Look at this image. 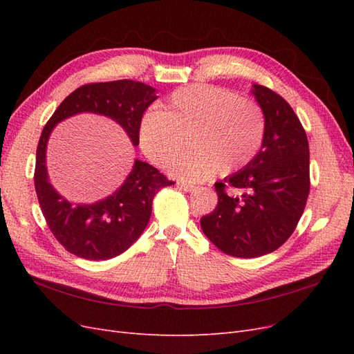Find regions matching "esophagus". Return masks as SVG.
<instances>
[{
    "mask_svg": "<svg viewBox=\"0 0 354 354\" xmlns=\"http://www.w3.org/2000/svg\"><path fill=\"white\" fill-rule=\"evenodd\" d=\"M177 186H178L181 190H185V192H195V190L198 189V187H196V186H194V185L185 183V181H178Z\"/></svg>",
    "mask_w": 354,
    "mask_h": 354,
    "instance_id": "34e87169",
    "label": "esophagus"
}]
</instances>
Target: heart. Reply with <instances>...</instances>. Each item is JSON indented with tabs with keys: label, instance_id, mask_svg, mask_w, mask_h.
I'll return each mask as SVG.
<instances>
[{
	"label": "heart",
	"instance_id": "heart-1",
	"mask_svg": "<svg viewBox=\"0 0 354 354\" xmlns=\"http://www.w3.org/2000/svg\"><path fill=\"white\" fill-rule=\"evenodd\" d=\"M186 134L194 147L169 164V173L199 183L251 162L264 140L266 116L259 103L230 90L190 85L143 118L140 146L149 159L164 167L185 147Z\"/></svg>",
	"mask_w": 354,
	"mask_h": 354
}]
</instances>
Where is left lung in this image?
Instances as JSON below:
<instances>
[{
	"label": "left lung",
	"instance_id": "1",
	"mask_svg": "<svg viewBox=\"0 0 354 354\" xmlns=\"http://www.w3.org/2000/svg\"><path fill=\"white\" fill-rule=\"evenodd\" d=\"M251 94L266 116L263 145L248 165L217 181V207L201 218L205 236L239 259L283 245L303 216L310 190L308 142L295 112L263 85L252 84Z\"/></svg>",
	"mask_w": 354,
	"mask_h": 354
}]
</instances>
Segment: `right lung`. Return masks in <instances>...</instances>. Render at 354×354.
Masks as SVG:
<instances>
[{
	"instance_id": "add662e5",
	"label": "right lung",
	"mask_w": 354,
	"mask_h": 354,
	"mask_svg": "<svg viewBox=\"0 0 354 354\" xmlns=\"http://www.w3.org/2000/svg\"><path fill=\"white\" fill-rule=\"evenodd\" d=\"M156 99V88L131 80L82 85L59 104L41 133L34 177L39 207L55 238L80 259L109 260L130 248L147 226L155 195L174 181L134 159L130 174L113 194L93 203L72 202L53 187L48 177L47 145L53 128L80 113L108 116L136 147L143 113Z\"/></svg>"
}]
</instances>
